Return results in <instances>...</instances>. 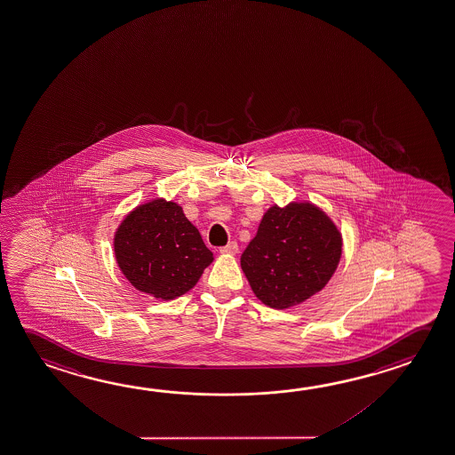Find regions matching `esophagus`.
Returning <instances> with one entry per match:
<instances>
[{
    "label": "esophagus",
    "mask_w": 455,
    "mask_h": 455,
    "mask_svg": "<svg viewBox=\"0 0 455 455\" xmlns=\"http://www.w3.org/2000/svg\"><path fill=\"white\" fill-rule=\"evenodd\" d=\"M238 249H239L238 243H235V241H231V243H228V244H227V246L220 247V249H219V252L227 253V255H228V253L238 252Z\"/></svg>",
    "instance_id": "34e87169"
}]
</instances>
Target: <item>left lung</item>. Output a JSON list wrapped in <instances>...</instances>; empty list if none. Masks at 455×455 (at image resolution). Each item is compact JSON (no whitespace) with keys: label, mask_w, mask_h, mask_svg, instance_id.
<instances>
[{"label":"left lung","mask_w":455,"mask_h":455,"mask_svg":"<svg viewBox=\"0 0 455 455\" xmlns=\"http://www.w3.org/2000/svg\"><path fill=\"white\" fill-rule=\"evenodd\" d=\"M343 239L311 203L271 206L241 255V268L261 303L285 309L321 291L341 259Z\"/></svg>","instance_id":"obj_1"}]
</instances>
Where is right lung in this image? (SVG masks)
Segmentation results:
<instances>
[{
    "label": "right lung",
    "instance_id": "obj_1",
    "mask_svg": "<svg viewBox=\"0 0 455 455\" xmlns=\"http://www.w3.org/2000/svg\"><path fill=\"white\" fill-rule=\"evenodd\" d=\"M114 252L132 285L162 299L190 291L214 260L180 204L164 198L138 206L124 219Z\"/></svg>",
    "mask_w": 455,
    "mask_h": 455
}]
</instances>
